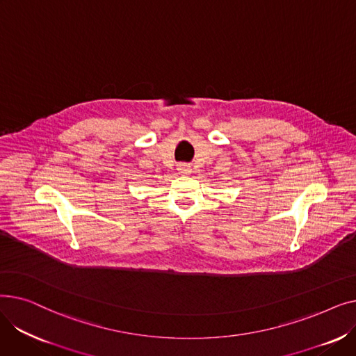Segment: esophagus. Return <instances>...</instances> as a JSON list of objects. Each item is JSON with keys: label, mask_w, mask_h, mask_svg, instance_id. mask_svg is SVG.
Instances as JSON below:
<instances>
[{"label": "esophagus", "mask_w": 356, "mask_h": 356, "mask_svg": "<svg viewBox=\"0 0 356 356\" xmlns=\"http://www.w3.org/2000/svg\"><path fill=\"white\" fill-rule=\"evenodd\" d=\"M177 170L181 173V175H188V173H191V165L189 164H186V163H180L179 165H177Z\"/></svg>", "instance_id": "1"}]
</instances>
